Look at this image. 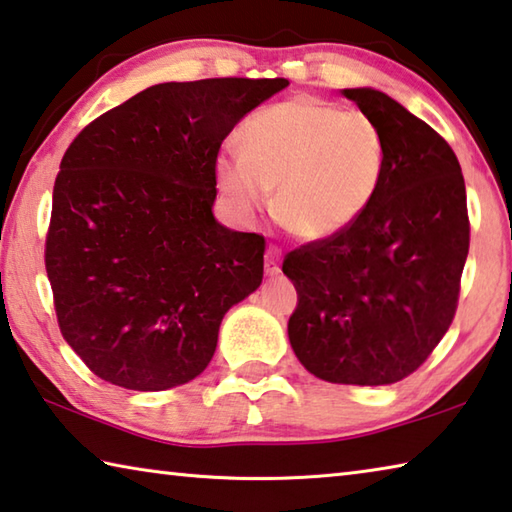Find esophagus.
Returning <instances> with one entry per match:
<instances>
[{"mask_svg": "<svg viewBox=\"0 0 512 512\" xmlns=\"http://www.w3.org/2000/svg\"><path fill=\"white\" fill-rule=\"evenodd\" d=\"M264 271H266V275L280 273V248L277 246H268L266 259H264Z\"/></svg>", "mask_w": 512, "mask_h": 512, "instance_id": "obj_1", "label": "esophagus"}]
</instances>
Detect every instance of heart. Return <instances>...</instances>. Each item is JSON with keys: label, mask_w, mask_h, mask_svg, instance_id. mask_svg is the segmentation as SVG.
I'll return each instance as SVG.
<instances>
[{"label": "heart", "mask_w": 512, "mask_h": 512, "mask_svg": "<svg viewBox=\"0 0 512 512\" xmlns=\"http://www.w3.org/2000/svg\"><path fill=\"white\" fill-rule=\"evenodd\" d=\"M239 144L241 153L216 158L221 192L237 210L255 212L275 189V219L300 241H323L350 228L386 169L375 121L316 97L255 112L241 126Z\"/></svg>", "instance_id": "1"}]
</instances>
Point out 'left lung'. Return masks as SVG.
Masks as SVG:
<instances>
[{
	"instance_id": "left-lung-1",
	"label": "left lung",
	"mask_w": 512,
	"mask_h": 512,
	"mask_svg": "<svg viewBox=\"0 0 512 512\" xmlns=\"http://www.w3.org/2000/svg\"><path fill=\"white\" fill-rule=\"evenodd\" d=\"M379 126L386 169L350 228L284 257L298 291L289 341L332 384H395L452 325L470 250L461 164L443 137L388 94L343 90Z\"/></svg>"
}]
</instances>
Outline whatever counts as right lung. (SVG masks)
<instances>
[{
	"label": "right lung",
	"instance_id": "1",
	"mask_svg": "<svg viewBox=\"0 0 512 512\" xmlns=\"http://www.w3.org/2000/svg\"><path fill=\"white\" fill-rule=\"evenodd\" d=\"M287 79L160 83L69 144L45 244L63 339L94 375L167 391L212 361L221 320L264 275L266 241L214 219L216 155Z\"/></svg>",
	"mask_w": 512,
	"mask_h": 512
}]
</instances>
